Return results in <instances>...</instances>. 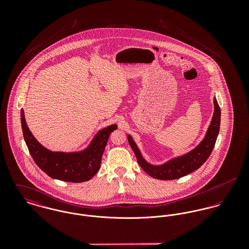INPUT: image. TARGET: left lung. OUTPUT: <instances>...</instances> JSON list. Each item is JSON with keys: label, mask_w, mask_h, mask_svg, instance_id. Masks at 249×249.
Instances as JSON below:
<instances>
[{"label": "left lung", "mask_w": 249, "mask_h": 249, "mask_svg": "<svg viewBox=\"0 0 249 249\" xmlns=\"http://www.w3.org/2000/svg\"><path fill=\"white\" fill-rule=\"evenodd\" d=\"M213 106L214 112L213 119L203 141L189 153L181 157L175 158L165 163L164 165L153 166L146 163L142 158L136 143L128 135V142L136 155L138 164L141 166L142 170L151 178L160 180H173L183 178L200 168L212 153L219 131L220 108L218 107L215 98L213 99Z\"/></svg>", "instance_id": "obj_1"}]
</instances>
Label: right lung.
<instances>
[{"label": "right lung", "instance_id": "right-lung-1", "mask_svg": "<svg viewBox=\"0 0 249 249\" xmlns=\"http://www.w3.org/2000/svg\"><path fill=\"white\" fill-rule=\"evenodd\" d=\"M21 124L25 142L36 165L50 178L72 183L87 181L98 173L109 135L117 129L116 124L107 126L98 132L85 150L66 153L51 151L36 141L27 125L23 109Z\"/></svg>", "mask_w": 249, "mask_h": 249}]
</instances>
